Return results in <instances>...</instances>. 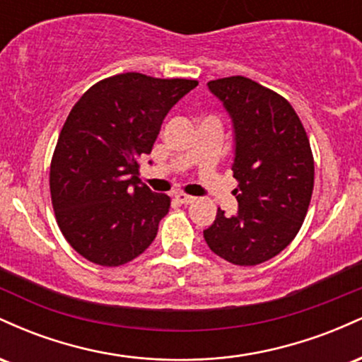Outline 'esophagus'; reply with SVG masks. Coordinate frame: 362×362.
<instances>
[{
	"label": "esophagus",
	"instance_id": "obj_1",
	"mask_svg": "<svg viewBox=\"0 0 362 362\" xmlns=\"http://www.w3.org/2000/svg\"><path fill=\"white\" fill-rule=\"evenodd\" d=\"M175 201L180 202V204H192V202L195 201V197H192V195H187L184 192H180V194L175 195Z\"/></svg>",
	"mask_w": 362,
	"mask_h": 362
}]
</instances>
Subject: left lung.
I'll list each match as a JSON object with an SVG mask.
<instances>
[{"label":"left lung","instance_id":"obj_1","mask_svg":"<svg viewBox=\"0 0 362 362\" xmlns=\"http://www.w3.org/2000/svg\"><path fill=\"white\" fill-rule=\"evenodd\" d=\"M207 85L233 119L238 214L218 209L204 240L230 264L259 265L293 242L308 213L315 184L308 134L282 95L250 78Z\"/></svg>","mask_w":362,"mask_h":362}]
</instances>
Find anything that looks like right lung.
<instances>
[{
	"label": "right lung",
	"instance_id": "right-lung-1",
	"mask_svg": "<svg viewBox=\"0 0 362 362\" xmlns=\"http://www.w3.org/2000/svg\"><path fill=\"white\" fill-rule=\"evenodd\" d=\"M197 85L122 73L95 83L74 103L49 187L62 236L86 260L119 267L153 243L172 201L141 184L139 160L151 153L168 110Z\"/></svg>",
	"mask_w": 362,
	"mask_h": 362
}]
</instances>
